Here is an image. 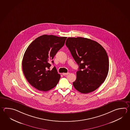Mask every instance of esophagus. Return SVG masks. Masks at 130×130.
Returning a JSON list of instances; mask_svg holds the SVG:
<instances>
[{
  "mask_svg": "<svg viewBox=\"0 0 130 130\" xmlns=\"http://www.w3.org/2000/svg\"><path fill=\"white\" fill-rule=\"evenodd\" d=\"M69 74V73H63L62 74H63V75H64V76H65V75H68Z\"/></svg>",
  "mask_w": 130,
  "mask_h": 130,
  "instance_id": "obj_1",
  "label": "esophagus"
}]
</instances>
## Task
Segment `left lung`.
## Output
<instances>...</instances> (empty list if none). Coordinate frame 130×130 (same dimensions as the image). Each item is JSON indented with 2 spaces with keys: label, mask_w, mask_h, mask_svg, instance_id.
<instances>
[{
  "label": "left lung",
  "mask_w": 130,
  "mask_h": 130,
  "mask_svg": "<svg viewBox=\"0 0 130 130\" xmlns=\"http://www.w3.org/2000/svg\"><path fill=\"white\" fill-rule=\"evenodd\" d=\"M66 45L79 66L73 84L82 93L97 89L106 79L109 71L106 51L98 42L83 37H69Z\"/></svg>",
  "instance_id": "obj_1"
}]
</instances>
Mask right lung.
Returning <instances> with one entry per match:
<instances>
[{
    "mask_svg": "<svg viewBox=\"0 0 130 130\" xmlns=\"http://www.w3.org/2000/svg\"><path fill=\"white\" fill-rule=\"evenodd\" d=\"M66 38L44 35L37 38L27 48L22 61L23 71L28 82L37 90L47 91L58 83L61 75L55 67L50 70V62L63 46Z\"/></svg>",
    "mask_w": 130,
    "mask_h": 130,
    "instance_id": "right-lung-1",
    "label": "right lung"
}]
</instances>
